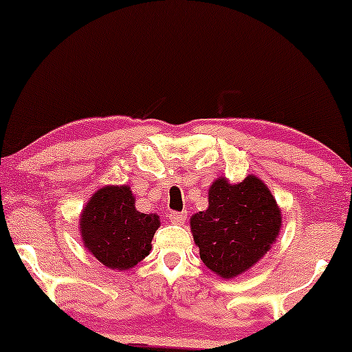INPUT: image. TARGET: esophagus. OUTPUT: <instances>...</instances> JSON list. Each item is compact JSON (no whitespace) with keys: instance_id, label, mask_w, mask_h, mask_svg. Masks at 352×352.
I'll return each mask as SVG.
<instances>
[{"instance_id":"obj_1","label":"esophagus","mask_w":352,"mask_h":352,"mask_svg":"<svg viewBox=\"0 0 352 352\" xmlns=\"http://www.w3.org/2000/svg\"><path fill=\"white\" fill-rule=\"evenodd\" d=\"M168 220H170L172 223H177V225H184V223H185V220H187V215H185V213L172 212L170 215H168Z\"/></svg>"}]
</instances>
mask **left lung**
Segmentation results:
<instances>
[{
	"instance_id": "obj_1",
	"label": "left lung",
	"mask_w": 352,
	"mask_h": 352,
	"mask_svg": "<svg viewBox=\"0 0 352 352\" xmlns=\"http://www.w3.org/2000/svg\"><path fill=\"white\" fill-rule=\"evenodd\" d=\"M281 208L256 175L230 184L225 177L208 188V208L193 213L190 228L205 266L225 280L254 266L276 241Z\"/></svg>"
}]
</instances>
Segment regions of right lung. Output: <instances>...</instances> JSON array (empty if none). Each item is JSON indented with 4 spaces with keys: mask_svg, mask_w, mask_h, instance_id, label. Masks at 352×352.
Wrapping results in <instances>:
<instances>
[{
    "mask_svg": "<svg viewBox=\"0 0 352 352\" xmlns=\"http://www.w3.org/2000/svg\"><path fill=\"white\" fill-rule=\"evenodd\" d=\"M160 227L155 213H140L129 185H106L84 205L79 233L84 248L111 270L134 268L152 250Z\"/></svg>",
    "mask_w": 352,
    "mask_h": 352,
    "instance_id": "add662e5",
    "label": "right lung"
}]
</instances>
